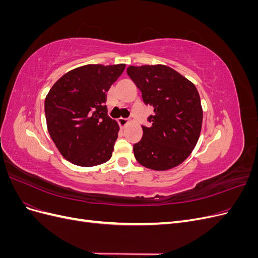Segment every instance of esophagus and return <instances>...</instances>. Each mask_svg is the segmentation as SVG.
Here are the masks:
<instances>
[{
    "mask_svg": "<svg viewBox=\"0 0 258 258\" xmlns=\"http://www.w3.org/2000/svg\"><path fill=\"white\" fill-rule=\"evenodd\" d=\"M118 123H119L120 128H124L129 123V120L127 118H122V117H120V118L118 119Z\"/></svg>",
    "mask_w": 258,
    "mask_h": 258,
    "instance_id": "1",
    "label": "esophagus"
}]
</instances>
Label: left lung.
<instances>
[{
    "label": "left lung",
    "mask_w": 258,
    "mask_h": 258,
    "mask_svg": "<svg viewBox=\"0 0 258 258\" xmlns=\"http://www.w3.org/2000/svg\"><path fill=\"white\" fill-rule=\"evenodd\" d=\"M130 79L141 90L146 105L154 108L141 141L134 145L137 161L143 167L166 171L177 167L196 146L202 127L199 92L190 81L172 68L130 66Z\"/></svg>",
    "instance_id": "8db88e82"
}]
</instances>
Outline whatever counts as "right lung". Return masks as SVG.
<instances>
[{"mask_svg": "<svg viewBox=\"0 0 258 258\" xmlns=\"http://www.w3.org/2000/svg\"><path fill=\"white\" fill-rule=\"evenodd\" d=\"M126 64H86L52 85L45 98L47 130L73 165L95 167L111 159L119 126L107 116L106 92Z\"/></svg>", "mask_w": 258, "mask_h": 258, "instance_id": "right-lung-1", "label": "right lung"}]
</instances>
